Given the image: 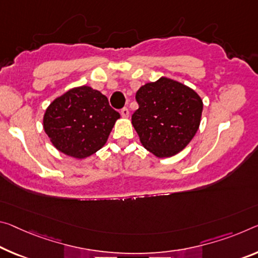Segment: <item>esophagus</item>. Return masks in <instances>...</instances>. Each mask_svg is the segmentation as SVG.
Segmentation results:
<instances>
[{
	"label": "esophagus",
	"instance_id": "esophagus-1",
	"mask_svg": "<svg viewBox=\"0 0 258 258\" xmlns=\"http://www.w3.org/2000/svg\"><path fill=\"white\" fill-rule=\"evenodd\" d=\"M120 114H121L122 118H128V116H130L128 109H127V108H122V109L120 110Z\"/></svg>",
	"mask_w": 258,
	"mask_h": 258
}]
</instances>
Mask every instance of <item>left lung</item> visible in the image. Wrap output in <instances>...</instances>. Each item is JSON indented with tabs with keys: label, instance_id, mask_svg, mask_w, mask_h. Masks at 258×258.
Listing matches in <instances>:
<instances>
[{
	"label": "left lung",
	"instance_id": "obj_1",
	"mask_svg": "<svg viewBox=\"0 0 258 258\" xmlns=\"http://www.w3.org/2000/svg\"><path fill=\"white\" fill-rule=\"evenodd\" d=\"M139 109L132 116L140 142L158 158L180 153L191 141L201 122L203 102L194 89L161 77L136 94Z\"/></svg>",
	"mask_w": 258,
	"mask_h": 258
}]
</instances>
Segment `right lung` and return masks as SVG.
<instances>
[{
  "instance_id": "add662e5",
  "label": "right lung",
  "mask_w": 258,
  "mask_h": 258,
  "mask_svg": "<svg viewBox=\"0 0 258 258\" xmlns=\"http://www.w3.org/2000/svg\"><path fill=\"white\" fill-rule=\"evenodd\" d=\"M119 118L107 96L84 85L69 89L48 105L43 130L57 150L84 159L107 144Z\"/></svg>"
}]
</instances>
